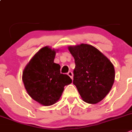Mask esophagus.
Returning <instances> with one entry per match:
<instances>
[{"label":"esophagus","instance_id":"1","mask_svg":"<svg viewBox=\"0 0 132 132\" xmlns=\"http://www.w3.org/2000/svg\"><path fill=\"white\" fill-rule=\"evenodd\" d=\"M67 75H68L71 77V79H72V77H73V74H72V72H71V71H69V72H67Z\"/></svg>","mask_w":132,"mask_h":132}]
</instances>
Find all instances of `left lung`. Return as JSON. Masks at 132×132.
<instances>
[{
	"label": "left lung",
	"mask_w": 132,
	"mask_h": 132,
	"mask_svg": "<svg viewBox=\"0 0 132 132\" xmlns=\"http://www.w3.org/2000/svg\"><path fill=\"white\" fill-rule=\"evenodd\" d=\"M75 62L73 84L83 101L95 104L109 94L115 78L114 66L103 53L87 44L68 47Z\"/></svg>",
	"instance_id": "left-lung-1"
}]
</instances>
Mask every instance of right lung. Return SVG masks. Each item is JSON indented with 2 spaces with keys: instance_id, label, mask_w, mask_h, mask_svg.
<instances>
[{
  "instance_id": "obj_1",
  "label": "right lung",
  "mask_w": 132,
  "mask_h": 132,
  "mask_svg": "<svg viewBox=\"0 0 132 132\" xmlns=\"http://www.w3.org/2000/svg\"><path fill=\"white\" fill-rule=\"evenodd\" d=\"M57 50L41 48L25 66L22 75L24 86L32 100L44 106L54 105L61 97L64 87L72 82L67 75L60 72L54 63Z\"/></svg>"
}]
</instances>
